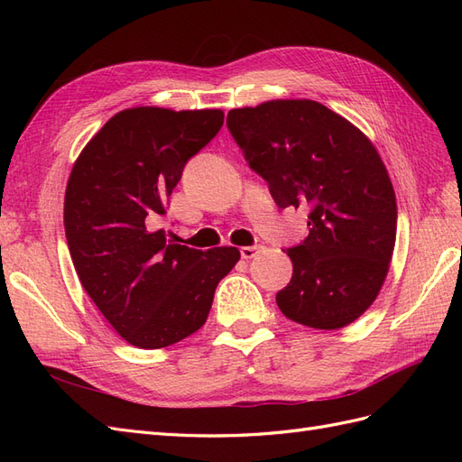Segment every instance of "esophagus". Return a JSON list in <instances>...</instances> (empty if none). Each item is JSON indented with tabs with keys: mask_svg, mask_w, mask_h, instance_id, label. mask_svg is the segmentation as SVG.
Wrapping results in <instances>:
<instances>
[{
	"mask_svg": "<svg viewBox=\"0 0 462 462\" xmlns=\"http://www.w3.org/2000/svg\"><path fill=\"white\" fill-rule=\"evenodd\" d=\"M263 250V246H260V245H254V246H243L241 248V256L245 258V260H250V258H254V256H258L260 253Z\"/></svg>",
	"mask_w": 462,
	"mask_h": 462,
	"instance_id": "obj_1",
	"label": "esophagus"
}]
</instances>
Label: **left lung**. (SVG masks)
Returning <instances> with one entry per match:
<instances>
[{"label": "left lung", "mask_w": 462, "mask_h": 462, "mask_svg": "<svg viewBox=\"0 0 462 462\" xmlns=\"http://www.w3.org/2000/svg\"><path fill=\"white\" fill-rule=\"evenodd\" d=\"M227 127L275 204L309 212V236L287 248L292 277L279 310L316 329L348 326L375 300L395 248V190L380 153L314 100L231 109Z\"/></svg>", "instance_id": "obj_1"}]
</instances>
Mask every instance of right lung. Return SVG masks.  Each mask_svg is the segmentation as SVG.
Masks as SVG:
<instances>
[{
	"instance_id": "obj_1",
	"label": "right lung",
	"mask_w": 462,
	"mask_h": 462,
	"mask_svg": "<svg viewBox=\"0 0 462 462\" xmlns=\"http://www.w3.org/2000/svg\"><path fill=\"white\" fill-rule=\"evenodd\" d=\"M221 109L131 107L80 152L65 190V236L77 275L106 319L138 348L199 331L217 283L241 253L165 239V214L185 163L219 133Z\"/></svg>"
}]
</instances>
